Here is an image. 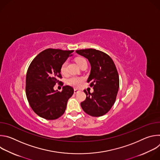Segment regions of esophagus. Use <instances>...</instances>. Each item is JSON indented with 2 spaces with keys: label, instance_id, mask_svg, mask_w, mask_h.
I'll return each mask as SVG.
<instances>
[{
  "label": "esophagus",
  "instance_id": "1",
  "mask_svg": "<svg viewBox=\"0 0 160 160\" xmlns=\"http://www.w3.org/2000/svg\"><path fill=\"white\" fill-rule=\"evenodd\" d=\"M80 92V91L78 90H77V89H75L74 90V93L75 94H77V93H78Z\"/></svg>",
  "mask_w": 160,
  "mask_h": 160
}]
</instances>
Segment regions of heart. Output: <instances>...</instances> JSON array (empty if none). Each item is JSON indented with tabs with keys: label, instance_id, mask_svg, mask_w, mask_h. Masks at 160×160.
Segmentation results:
<instances>
[{
	"label": "heart",
	"instance_id": "b5f03b06",
	"mask_svg": "<svg viewBox=\"0 0 160 160\" xmlns=\"http://www.w3.org/2000/svg\"><path fill=\"white\" fill-rule=\"evenodd\" d=\"M76 62L78 64L79 66H80L83 63L87 62L86 60L83 58H77L76 59ZM67 65H68V61H64L61 66V72L62 74H65L67 71ZM83 78L82 77H72L70 78H68L67 80V83L68 85H70L73 87L77 88L79 87L82 83V82L83 81Z\"/></svg>",
	"mask_w": 160,
	"mask_h": 160
}]
</instances>
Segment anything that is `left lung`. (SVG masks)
<instances>
[{
    "instance_id": "obj_1",
    "label": "left lung",
    "mask_w": 160,
    "mask_h": 160,
    "mask_svg": "<svg viewBox=\"0 0 160 160\" xmlns=\"http://www.w3.org/2000/svg\"><path fill=\"white\" fill-rule=\"evenodd\" d=\"M76 52L87 58L91 66L87 82L94 92H87L81 107L88 115L101 117L107 113L116 101L119 89V76L112 59L106 53L94 49L77 50Z\"/></svg>"
}]
</instances>
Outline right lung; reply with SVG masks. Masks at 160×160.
I'll return each mask as SVG.
<instances>
[{"instance_id":"add662e5","label":"right lung","mask_w":160,"mask_h":160,"mask_svg":"<svg viewBox=\"0 0 160 160\" xmlns=\"http://www.w3.org/2000/svg\"><path fill=\"white\" fill-rule=\"evenodd\" d=\"M73 51L48 49L39 53L32 61L26 77V94L33 111L46 120H56L61 117L68 99L73 94L71 86H63L61 92L54 90L60 83L61 66ZM62 84V83H61Z\"/></svg>"}]
</instances>
